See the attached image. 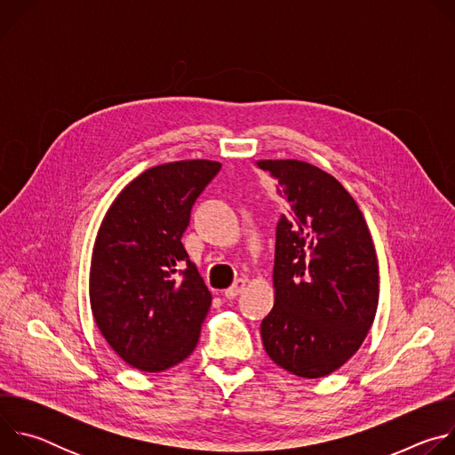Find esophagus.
Segmentation results:
<instances>
[{
	"label": "esophagus",
	"instance_id": "esophagus-1",
	"mask_svg": "<svg viewBox=\"0 0 455 455\" xmlns=\"http://www.w3.org/2000/svg\"><path fill=\"white\" fill-rule=\"evenodd\" d=\"M246 286V279H237L228 290H225V297L227 299H235Z\"/></svg>",
	"mask_w": 455,
	"mask_h": 455
}]
</instances>
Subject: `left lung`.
I'll use <instances>...</instances> for the list:
<instances>
[{"label": "left lung", "mask_w": 455, "mask_h": 455, "mask_svg": "<svg viewBox=\"0 0 455 455\" xmlns=\"http://www.w3.org/2000/svg\"><path fill=\"white\" fill-rule=\"evenodd\" d=\"M286 202L275 228V304L263 346L283 369L322 378L362 346L378 307V259L367 223L342 183L299 160H263Z\"/></svg>", "instance_id": "8db88e82"}]
</instances>
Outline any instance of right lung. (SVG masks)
I'll list each match as a JSON object with an SVG mask.
<instances>
[{"label":"right lung","instance_id":"obj_1","mask_svg":"<svg viewBox=\"0 0 455 455\" xmlns=\"http://www.w3.org/2000/svg\"><path fill=\"white\" fill-rule=\"evenodd\" d=\"M220 169L209 160L151 167L118 194L102 220L90 304L102 337L132 367L165 371L198 344L212 297L181 235L192 205Z\"/></svg>","mask_w":455,"mask_h":455}]
</instances>
